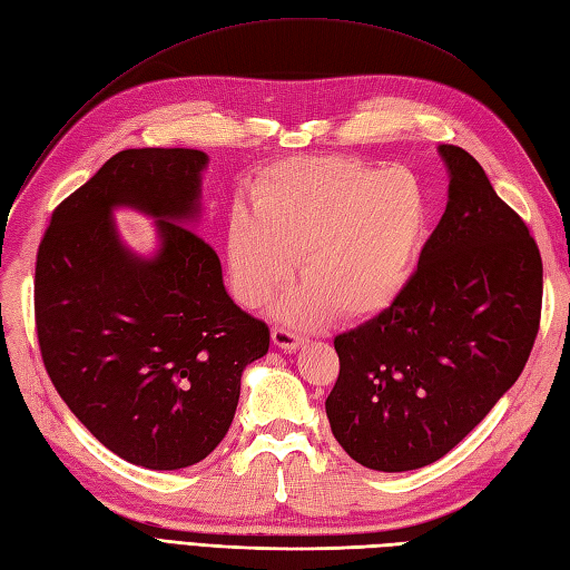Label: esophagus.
Segmentation results:
<instances>
[{
	"label": "esophagus",
	"instance_id": "esophagus-1",
	"mask_svg": "<svg viewBox=\"0 0 570 570\" xmlns=\"http://www.w3.org/2000/svg\"><path fill=\"white\" fill-rule=\"evenodd\" d=\"M272 342L279 348H284V352H296V348L303 344L298 334L286 327H272Z\"/></svg>",
	"mask_w": 570,
	"mask_h": 570
}]
</instances>
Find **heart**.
<instances>
[{"instance_id": "b5f03b06", "label": "heart", "mask_w": 570, "mask_h": 570, "mask_svg": "<svg viewBox=\"0 0 570 570\" xmlns=\"http://www.w3.org/2000/svg\"><path fill=\"white\" fill-rule=\"evenodd\" d=\"M431 204L416 175L342 156L284 160L262 173L253 212L226 226L230 288L247 308L265 305L301 262L303 286L276 313L317 327L387 313L410 288L429 236Z\"/></svg>"}]
</instances>
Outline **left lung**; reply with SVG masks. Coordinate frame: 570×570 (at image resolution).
<instances>
[{"label": "left lung", "mask_w": 570, "mask_h": 570, "mask_svg": "<svg viewBox=\"0 0 570 570\" xmlns=\"http://www.w3.org/2000/svg\"><path fill=\"white\" fill-rule=\"evenodd\" d=\"M448 204L404 296L340 334L325 402L334 438L375 472L455 448L513 387L542 313V257L522 218L460 146H438Z\"/></svg>", "instance_id": "left-lung-1"}]
</instances>
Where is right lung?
Listing matches in <instances>:
<instances>
[{
	"label": "right lung",
	"mask_w": 570,
	"mask_h": 570,
	"mask_svg": "<svg viewBox=\"0 0 570 570\" xmlns=\"http://www.w3.org/2000/svg\"><path fill=\"white\" fill-rule=\"evenodd\" d=\"M197 149H125L52 212L36 259V327L60 397L100 443L146 470H183L224 441L247 363L269 327L240 311L222 262L193 228ZM118 208L149 215L151 256L132 252Z\"/></svg>",
	"instance_id": "right-lung-1"
}]
</instances>
